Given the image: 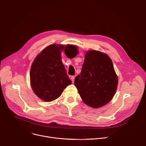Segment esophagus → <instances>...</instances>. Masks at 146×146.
I'll use <instances>...</instances> for the list:
<instances>
[{
    "mask_svg": "<svg viewBox=\"0 0 146 146\" xmlns=\"http://www.w3.org/2000/svg\"><path fill=\"white\" fill-rule=\"evenodd\" d=\"M74 78H75V77L74 76H71V77H70V79H71V80H72V82H74Z\"/></svg>",
    "mask_w": 146,
    "mask_h": 146,
    "instance_id": "1",
    "label": "esophagus"
}]
</instances>
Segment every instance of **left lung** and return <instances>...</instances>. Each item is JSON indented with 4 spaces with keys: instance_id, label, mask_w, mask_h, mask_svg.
Wrapping results in <instances>:
<instances>
[{
    "instance_id": "1",
    "label": "left lung",
    "mask_w": 146,
    "mask_h": 146,
    "mask_svg": "<svg viewBox=\"0 0 146 146\" xmlns=\"http://www.w3.org/2000/svg\"><path fill=\"white\" fill-rule=\"evenodd\" d=\"M74 85L87 105L96 109L106 105L114 96L118 85V77L110 58L99 51H87Z\"/></svg>"
}]
</instances>
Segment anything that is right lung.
<instances>
[{
    "mask_svg": "<svg viewBox=\"0 0 146 146\" xmlns=\"http://www.w3.org/2000/svg\"><path fill=\"white\" fill-rule=\"evenodd\" d=\"M69 50L78 52L77 47L72 45H50L33 60L30 72L31 85L41 100L47 102L55 100L72 84L61 58V51Z\"/></svg>",
    "mask_w": 146,
    "mask_h": 146,
    "instance_id": "right-lung-1",
    "label": "right lung"
}]
</instances>
